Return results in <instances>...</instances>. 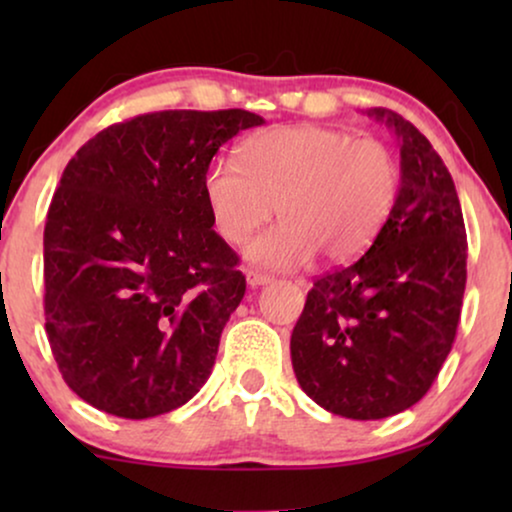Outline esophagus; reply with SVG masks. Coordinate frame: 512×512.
<instances>
[{
  "label": "esophagus",
  "instance_id": "34e87169",
  "mask_svg": "<svg viewBox=\"0 0 512 512\" xmlns=\"http://www.w3.org/2000/svg\"><path fill=\"white\" fill-rule=\"evenodd\" d=\"M270 282H272L270 275H263V272H258V270H247V284L251 286V289H256V286H265Z\"/></svg>",
  "mask_w": 512,
  "mask_h": 512
}]
</instances>
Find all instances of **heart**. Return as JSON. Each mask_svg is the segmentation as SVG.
Returning a JSON list of instances; mask_svg holds the SVG:
<instances>
[{"label": "heart", "mask_w": 512, "mask_h": 512, "mask_svg": "<svg viewBox=\"0 0 512 512\" xmlns=\"http://www.w3.org/2000/svg\"><path fill=\"white\" fill-rule=\"evenodd\" d=\"M401 163L380 139H354L324 125H282L244 142L240 163L216 156L202 198L223 240L242 244L272 216L279 221L244 249L251 263L293 270L317 251L328 261L359 256L394 212Z\"/></svg>", "instance_id": "heart-1"}]
</instances>
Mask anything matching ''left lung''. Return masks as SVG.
Instances as JSON below:
<instances>
[{"label":"left lung","mask_w":512,"mask_h":512,"mask_svg":"<svg viewBox=\"0 0 512 512\" xmlns=\"http://www.w3.org/2000/svg\"><path fill=\"white\" fill-rule=\"evenodd\" d=\"M366 114L401 146L398 202L359 261L314 282L291 333L298 384L347 419L398 415L431 389L466 289V228L445 163L403 116Z\"/></svg>","instance_id":"1"}]
</instances>
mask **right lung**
I'll use <instances>...</instances> for the list:
<instances>
[{
	"label": "right lung",
	"instance_id": "1",
	"mask_svg": "<svg viewBox=\"0 0 512 512\" xmlns=\"http://www.w3.org/2000/svg\"><path fill=\"white\" fill-rule=\"evenodd\" d=\"M244 109L109 125L62 172L44 230L46 333L67 387L123 419L177 410L212 375L247 289L212 230L202 174Z\"/></svg>",
	"mask_w": 512,
	"mask_h": 512
}]
</instances>
